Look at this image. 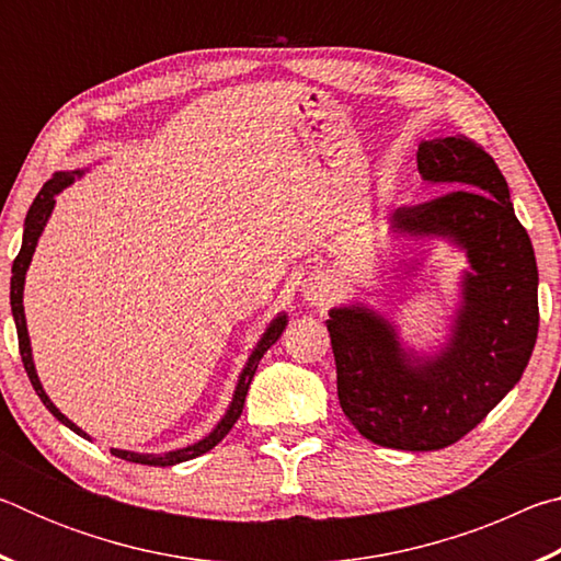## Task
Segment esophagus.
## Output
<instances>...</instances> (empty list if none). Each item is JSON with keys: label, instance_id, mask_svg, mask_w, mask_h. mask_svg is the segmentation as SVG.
Masks as SVG:
<instances>
[{"label": "esophagus", "instance_id": "esophagus-1", "mask_svg": "<svg viewBox=\"0 0 561 561\" xmlns=\"http://www.w3.org/2000/svg\"><path fill=\"white\" fill-rule=\"evenodd\" d=\"M304 299H307L311 307H327L331 301V287L327 279H309L304 284Z\"/></svg>", "mask_w": 561, "mask_h": 561}]
</instances>
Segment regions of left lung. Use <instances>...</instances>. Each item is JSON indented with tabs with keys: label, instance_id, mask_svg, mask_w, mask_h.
Instances as JSON below:
<instances>
[{
	"label": "left lung",
	"instance_id": "left-lung-1",
	"mask_svg": "<svg viewBox=\"0 0 561 561\" xmlns=\"http://www.w3.org/2000/svg\"><path fill=\"white\" fill-rule=\"evenodd\" d=\"M417 173L450 190L398 207L391 230L448 237L470 262L448 344L415 356L391 321L358 304L331 309L327 329L351 425L383 448L423 453L458 443L525 374L539 329V274L507 180L485 148L465 136L423 140Z\"/></svg>",
	"mask_w": 561,
	"mask_h": 561
}]
</instances>
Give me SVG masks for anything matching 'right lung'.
Here are the masks:
<instances>
[{"label": "right lung", "mask_w": 561, "mask_h": 561, "mask_svg": "<svg viewBox=\"0 0 561 561\" xmlns=\"http://www.w3.org/2000/svg\"><path fill=\"white\" fill-rule=\"evenodd\" d=\"M83 170H73V173H54L51 180H46L44 187L39 190V195L34 197V203L30 207V213H26V220H24V237H22V250H19L16 260L12 264V291H9V301H12V314H14V324H16V336H19V354H22L24 360V368H26V376H30V381L34 386L36 396L42 398V403L49 408L51 415L56 421H61L66 428H71L76 435H81V438H89L87 433H83L79 425L71 423L69 417H66L59 408L51 403V398L44 393L39 376H36V368H34V360H32V344H30V331H26V319H24V277H26V270H30V262H32V254L36 250V242H39L42 230L46 220H49V215L54 210V197L61 193L64 187H69L76 178H81ZM284 327H287V314H279L277 319L272 321L264 331L260 344L254 346V351L247 358V364L240 374V381H237L234 388V396H232V403L227 408V413L222 415V421L215 425V431L210 435H205L203 440H197L195 445H187V448H180V450H170L163 455H140V453H130V450H116L111 448V453L116 455L121 460H128V462H140V465H160V468H165V465H178V462H185V460H193L197 455H203L207 450H213L217 443H220L227 433L232 431V425L237 423V417L242 415V408H244V398L247 391H250V383H252V376L257 371L262 356L267 354V348L274 344L282 336Z\"/></svg>", "instance_id": "1"}]
</instances>
